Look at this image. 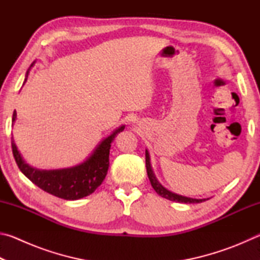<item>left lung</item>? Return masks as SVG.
<instances>
[{
  "label": "left lung",
  "mask_w": 260,
  "mask_h": 260,
  "mask_svg": "<svg viewBox=\"0 0 260 260\" xmlns=\"http://www.w3.org/2000/svg\"><path fill=\"white\" fill-rule=\"evenodd\" d=\"M146 167H147L148 178H149V180H150V183H151L152 188L155 189L158 195L164 197V199L173 201V202H179V203H187V204L188 203H202V202L206 201L205 199L204 200H196V199H190V197L178 195V193H174L172 191L167 190L165 187H162L160 182L157 180L155 173H153L152 167H151V164H150V156H149L148 150H146Z\"/></svg>",
  "instance_id": "left-lung-1"
}]
</instances>
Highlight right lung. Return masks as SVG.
I'll use <instances>...</instances> for the list:
<instances>
[{
	"instance_id": "1",
	"label": "right lung",
	"mask_w": 260,
	"mask_h": 260,
	"mask_svg": "<svg viewBox=\"0 0 260 260\" xmlns=\"http://www.w3.org/2000/svg\"><path fill=\"white\" fill-rule=\"evenodd\" d=\"M32 67L33 64L30 65V68ZM28 71L26 72L25 82L27 80ZM16 118L17 113L14 111L12 122H15ZM124 128L125 126L122 125L119 128L113 131L112 134L105 138L96 147L93 153L85 161L73 167H69V169L47 171L38 170L29 166L28 164H26L18 149H17L14 138L11 139L12 153H14L17 165H18L19 170L24 173L25 177H27L30 181L37 184L39 188H41L42 190L63 200H80L82 197L93 193L107 177L111 143L116 138V135L124 131Z\"/></svg>"
}]
</instances>
